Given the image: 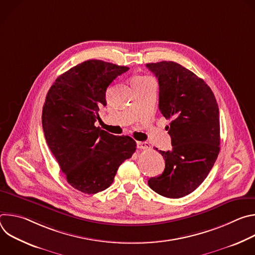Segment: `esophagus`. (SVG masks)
Instances as JSON below:
<instances>
[{
	"label": "esophagus",
	"instance_id": "esophagus-1",
	"mask_svg": "<svg viewBox=\"0 0 255 255\" xmlns=\"http://www.w3.org/2000/svg\"><path fill=\"white\" fill-rule=\"evenodd\" d=\"M137 147L139 149H148L150 148V144L148 142H141V141H138L137 142Z\"/></svg>",
	"mask_w": 255,
	"mask_h": 255
}]
</instances>
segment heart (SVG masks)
<instances>
[{"label": "heart", "instance_id": "obj_1", "mask_svg": "<svg viewBox=\"0 0 255 255\" xmlns=\"http://www.w3.org/2000/svg\"><path fill=\"white\" fill-rule=\"evenodd\" d=\"M138 79H147V78H145V77H139V78H137V79H135V80H138Z\"/></svg>", "mask_w": 255, "mask_h": 255}]
</instances>
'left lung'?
<instances>
[{"label":"left lung","instance_id":"8db88e82","mask_svg":"<svg viewBox=\"0 0 255 255\" xmlns=\"http://www.w3.org/2000/svg\"><path fill=\"white\" fill-rule=\"evenodd\" d=\"M146 67L158 79V107L170 120L166 129L172 145L171 150H159L165 168L149 178L148 186L163 197L178 199L203 183L219 154V108L210 87L183 65L160 61Z\"/></svg>","mask_w":255,"mask_h":255}]
</instances>
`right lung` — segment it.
Instances as JSON below:
<instances>
[{
  "instance_id": "add662e5",
  "label": "right lung",
  "mask_w": 255,
  "mask_h": 255,
  "mask_svg": "<svg viewBox=\"0 0 255 255\" xmlns=\"http://www.w3.org/2000/svg\"><path fill=\"white\" fill-rule=\"evenodd\" d=\"M129 67L98 59L84 61L59 76L42 110L48 147L67 183L85 194L110 187L119 166L136 150L129 136H115L95 126L106 91Z\"/></svg>"
}]
</instances>
